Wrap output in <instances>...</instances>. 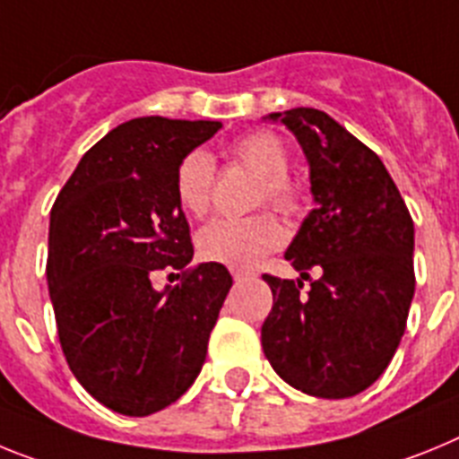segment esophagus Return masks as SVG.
Returning a JSON list of instances; mask_svg holds the SVG:
<instances>
[{
    "label": "esophagus",
    "instance_id": "esophagus-1",
    "mask_svg": "<svg viewBox=\"0 0 459 459\" xmlns=\"http://www.w3.org/2000/svg\"><path fill=\"white\" fill-rule=\"evenodd\" d=\"M252 273H247V270H233V279L235 281H240V279H247Z\"/></svg>",
    "mask_w": 459,
    "mask_h": 459
}]
</instances>
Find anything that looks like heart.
I'll return each mask as SVG.
<instances>
[{
    "instance_id": "b5f03b06",
    "label": "heart",
    "mask_w": 459,
    "mask_h": 459,
    "mask_svg": "<svg viewBox=\"0 0 459 459\" xmlns=\"http://www.w3.org/2000/svg\"><path fill=\"white\" fill-rule=\"evenodd\" d=\"M233 159L263 178L256 203H270L290 214L300 207V191L289 175V150L279 135L254 131L233 143ZM214 157L201 147L186 152L175 169V196L182 210L203 217L210 210L214 186ZM284 242V229L270 212L245 219H214L198 233V252L205 261L229 268H254Z\"/></svg>"
}]
</instances>
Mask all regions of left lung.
Returning a JSON list of instances; mask_svg holds the SVG:
<instances>
[{
  "mask_svg": "<svg viewBox=\"0 0 459 459\" xmlns=\"http://www.w3.org/2000/svg\"><path fill=\"white\" fill-rule=\"evenodd\" d=\"M281 122L309 163L316 207L286 249V261L318 280L263 274L273 312L263 353L286 384L342 400L377 381L395 356L416 290L413 219L384 161L340 122L316 108H290Z\"/></svg>",
  "mask_w": 459,
  "mask_h": 459,
  "instance_id": "1",
  "label": "left lung"
}]
</instances>
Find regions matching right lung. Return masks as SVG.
Instances as JSON below:
<instances>
[{
	"label": "right lung",
	"instance_id": "1",
	"mask_svg": "<svg viewBox=\"0 0 459 459\" xmlns=\"http://www.w3.org/2000/svg\"><path fill=\"white\" fill-rule=\"evenodd\" d=\"M221 122L135 117L87 150L50 212L48 289L74 377L122 416H150L196 381L233 286L194 258L175 169ZM157 269L181 284L157 291Z\"/></svg>",
	"mask_w": 459,
	"mask_h": 459
}]
</instances>
